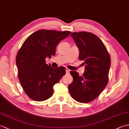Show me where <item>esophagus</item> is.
Wrapping results in <instances>:
<instances>
[{
	"mask_svg": "<svg viewBox=\"0 0 129 129\" xmlns=\"http://www.w3.org/2000/svg\"><path fill=\"white\" fill-rule=\"evenodd\" d=\"M66 72H67V73H68V74H69V73H70V70L68 69V68H66Z\"/></svg>",
	"mask_w": 129,
	"mask_h": 129,
	"instance_id": "obj_1",
	"label": "esophagus"
}]
</instances>
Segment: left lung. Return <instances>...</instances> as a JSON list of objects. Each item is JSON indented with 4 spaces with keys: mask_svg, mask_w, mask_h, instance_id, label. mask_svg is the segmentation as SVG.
<instances>
[{
    "mask_svg": "<svg viewBox=\"0 0 129 129\" xmlns=\"http://www.w3.org/2000/svg\"><path fill=\"white\" fill-rule=\"evenodd\" d=\"M71 36L79 50V59L84 60L83 76L71 71L73 81L68 86L72 97L76 101L87 103L99 95L108 82L111 59L102 41L91 33H72Z\"/></svg>",
    "mask_w": 129,
    "mask_h": 129,
    "instance_id": "obj_1",
    "label": "left lung"
}]
</instances>
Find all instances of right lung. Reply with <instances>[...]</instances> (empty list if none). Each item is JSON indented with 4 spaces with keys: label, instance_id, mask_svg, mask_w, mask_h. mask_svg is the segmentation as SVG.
<instances>
[{
    "label": "right lung",
    "instance_id": "add662e5",
    "mask_svg": "<svg viewBox=\"0 0 129 129\" xmlns=\"http://www.w3.org/2000/svg\"><path fill=\"white\" fill-rule=\"evenodd\" d=\"M71 31L40 30L25 40L16 57L18 78L24 91L31 99L42 101L53 94V86L66 73L65 68H51L45 58L55 55L58 43Z\"/></svg>",
    "mask_w": 129,
    "mask_h": 129
}]
</instances>
